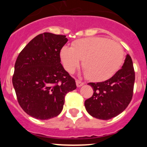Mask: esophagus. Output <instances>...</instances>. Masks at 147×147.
<instances>
[{
	"label": "esophagus",
	"instance_id": "obj_1",
	"mask_svg": "<svg viewBox=\"0 0 147 147\" xmlns=\"http://www.w3.org/2000/svg\"><path fill=\"white\" fill-rule=\"evenodd\" d=\"M84 84V83L82 82H81V81L76 80V84H77V87H81V86H82Z\"/></svg>",
	"mask_w": 147,
	"mask_h": 147
}]
</instances>
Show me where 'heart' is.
I'll use <instances>...</instances> for the list:
<instances>
[{
  "mask_svg": "<svg viewBox=\"0 0 147 147\" xmlns=\"http://www.w3.org/2000/svg\"><path fill=\"white\" fill-rule=\"evenodd\" d=\"M60 57L67 72H73L82 60L86 77L92 82H102L112 78L121 67L124 50L117 42L102 37L78 40L72 47L63 46Z\"/></svg>",
  "mask_w": 147,
  "mask_h": 147,
  "instance_id": "1",
  "label": "heart"
}]
</instances>
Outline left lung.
I'll use <instances>...</instances> for the list:
<instances>
[{"instance_id": "left-lung-1", "label": "left lung", "mask_w": 147, "mask_h": 147, "mask_svg": "<svg viewBox=\"0 0 147 147\" xmlns=\"http://www.w3.org/2000/svg\"><path fill=\"white\" fill-rule=\"evenodd\" d=\"M135 72L128 54L121 69L110 79L102 82H90L93 95L84 102L86 110L93 117L107 120L123 112L133 96Z\"/></svg>"}]
</instances>
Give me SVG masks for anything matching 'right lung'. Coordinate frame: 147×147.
<instances>
[{
	"instance_id": "right-lung-1",
	"label": "right lung",
	"mask_w": 147,
	"mask_h": 147,
	"mask_svg": "<svg viewBox=\"0 0 147 147\" xmlns=\"http://www.w3.org/2000/svg\"><path fill=\"white\" fill-rule=\"evenodd\" d=\"M65 35L40 34L23 49L15 64L13 84L18 102L28 115L49 119L60 114L65 97L77 88L74 78L60 63Z\"/></svg>"
}]
</instances>
